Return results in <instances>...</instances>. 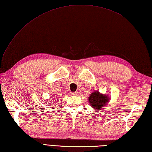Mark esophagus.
<instances>
[{
	"instance_id": "obj_1",
	"label": "esophagus",
	"mask_w": 152,
	"mask_h": 152,
	"mask_svg": "<svg viewBox=\"0 0 152 152\" xmlns=\"http://www.w3.org/2000/svg\"><path fill=\"white\" fill-rule=\"evenodd\" d=\"M77 94H78V92H77V91L71 92V95H72V96H76V95H77Z\"/></svg>"
}]
</instances>
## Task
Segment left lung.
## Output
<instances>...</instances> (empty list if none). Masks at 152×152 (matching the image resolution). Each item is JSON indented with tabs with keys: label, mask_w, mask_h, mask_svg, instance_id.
Segmentation results:
<instances>
[{
	"label": "left lung",
	"mask_w": 152,
	"mask_h": 152,
	"mask_svg": "<svg viewBox=\"0 0 152 152\" xmlns=\"http://www.w3.org/2000/svg\"><path fill=\"white\" fill-rule=\"evenodd\" d=\"M110 98V97L106 94H101L99 91H94L89 96L88 102L93 109L101 110L109 102Z\"/></svg>",
	"instance_id": "8db88e82"
}]
</instances>
